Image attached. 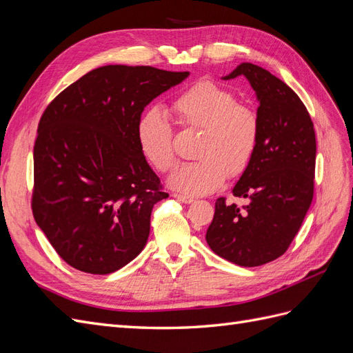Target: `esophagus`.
<instances>
[{
	"label": "esophagus",
	"instance_id": "obj_1",
	"mask_svg": "<svg viewBox=\"0 0 353 353\" xmlns=\"http://www.w3.org/2000/svg\"><path fill=\"white\" fill-rule=\"evenodd\" d=\"M174 197L176 199V200H179L181 203H185V205H190V203H193L194 200L191 199V197H188V196H183V194H174Z\"/></svg>",
	"mask_w": 353,
	"mask_h": 353
}]
</instances>
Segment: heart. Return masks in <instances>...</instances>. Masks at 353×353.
<instances>
[{"label":"heart","instance_id":"1","mask_svg":"<svg viewBox=\"0 0 353 353\" xmlns=\"http://www.w3.org/2000/svg\"><path fill=\"white\" fill-rule=\"evenodd\" d=\"M178 122L200 130L194 162L183 163L169 176V185L187 196H205L218 190L227 175L240 176L249 168L259 143V117L237 103L230 90L212 81H200L172 103ZM172 126L159 108L141 113L135 126L137 144L157 170L175 162Z\"/></svg>","mask_w":353,"mask_h":353}]
</instances>
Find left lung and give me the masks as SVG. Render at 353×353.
<instances>
[{
    "mask_svg": "<svg viewBox=\"0 0 353 353\" xmlns=\"http://www.w3.org/2000/svg\"><path fill=\"white\" fill-rule=\"evenodd\" d=\"M243 77L259 101V143L232 188L248 205L219 197L206 232L209 248L240 266L275 261L288 249L314 197V123L297 94L272 73L241 63L222 79Z\"/></svg>",
    "mask_w": 353,
    "mask_h": 353,
    "instance_id": "obj_1",
    "label": "left lung"
}]
</instances>
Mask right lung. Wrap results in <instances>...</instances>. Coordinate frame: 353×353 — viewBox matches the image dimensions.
<instances>
[{
	"instance_id": "right-lung-1",
	"label": "right lung",
	"mask_w": 353,
	"mask_h": 353,
	"mask_svg": "<svg viewBox=\"0 0 353 353\" xmlns=\"http://www.w3.org/2000/svg\"><path fill=\"white\" fill-rule=\"evenodd\" d=\"M190 72L109 65L50 103L34 147L32 212L60 258L88 274H112L141 253L160 190L137 144L145 105Z\"/></svg>"
}]
</instances>
